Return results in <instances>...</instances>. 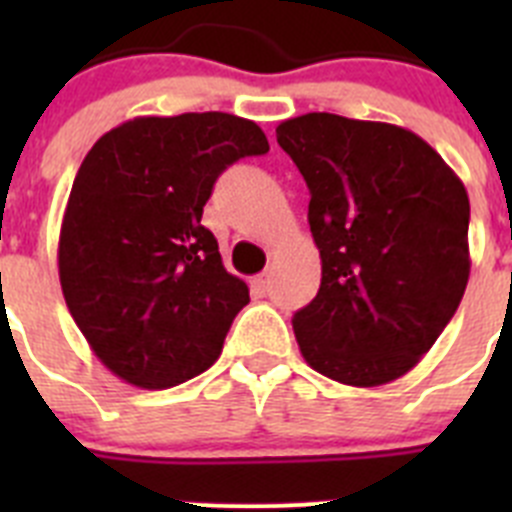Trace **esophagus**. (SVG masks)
<instances>
[{
	"label": "esophagus",
	"mask_w": 512,
	"mask_h": 512,
	"mask_svg": "<svg viewBox=\"0 0 512 512\" xmlns=\"http://www.w3.org/2000/svg\"><path fill=\"white\" fill-rule=\"evenodd\" d=\"M253 289H256V292H261V295H266V292H269V287H271V279H269V274H259V277H253Z\"/></svg>",
	"instance_id": "obj_1"
}]
</instances>
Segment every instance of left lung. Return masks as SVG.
<instances>
[{"label": "left lung", "mask_w": 512, "mask_h": 512, "mask_svg": "<svg viewBox=\"0 0 512 512\" xmlns=\"http://www.w3.org/2000/svg\"><path fill=\"white\" fill-rule=\"evenodd\" d=\"M279 146L310 189L323 279L295 312L297 346L323 377L379 387L408 374L454 318L469 282V197L413 130L307 112Z\"/></svg>", "instance_id": "left-lung-1"}]
</instances>
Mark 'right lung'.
Here are the masks:
<instances>
[{
	"mask_svg": "<svg viewBox=\"0 0 512 512\" xmlns=\"http://www.w3.org/2000/svg\"><path fill=\"white\" fill-rule=\"evenodd\" d=\"M266 151L246 117L184 112L122 122L81 161L58 277L94 356L122 382L166 390L217 361L248 287L223 266L202 207L230 164Z\"/></svg>",
	"mask_w": 512,
	"mask_h": 512,
	"instance_id": "obj_1",
	"label": "right lung"
}]
</instances>
